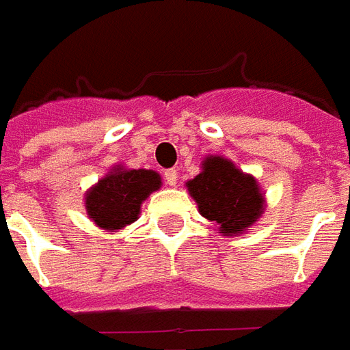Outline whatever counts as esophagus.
I'll return each instance as SVG.
<instances>
[{
	"mask_svg": "<svg viewBox=\"0 0 350 350\" xmlns=\"http://www.w3.org/2000/svg\"><path fill=\"white\" fill-rule=\"evenodd\" d=\"M165 182H167L168 185H176V182H178V170H176V168H168V170H165Z\"/></svg>",
	"mask_w": 350,
	"mask_h": 350,
	"instance_id": "obj_1",
	"label": "esophagus"
}]
</instances>
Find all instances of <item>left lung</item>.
I'll return each mask as SVG.
<instances>
[{"label":"left lung","instance_id":"8db88e82","mask_svg":"<svg viewBox=\"0 0 350 350\" xmlns=\"http://www.w3.org/2000/svg\"><path fill=\"white\" fill-rule=\"evenodd\" d=\"M191 197L206 219L219 223L225 234H240L260 217L264 198L255 178L223 157H208L202 172L187 182Z\"/></svg>","mask_w":350,"mask_h":350}]
</instances>
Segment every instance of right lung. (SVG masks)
<instances>
[{
  "mask_svg": "<svg viewBox=\"0 0 350 350\" xmlns=\"http://www.w3.org/2000/svg\"><path fill=\"white\" fill-rule=\"evenodd\" d=\"M159 187L161 178L153 170L114 168L86 195L88 215L97 227L118 230L137 219L140 204Z\"/></svg>",
  "mask_w": 350,
  "mask_h": 350,
  "instance_id": "right-lung-1",
  "label": "right lung"
}]
</instances>
